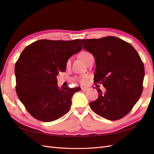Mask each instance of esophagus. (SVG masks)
I'll return each instance as SVG.
<instances>
[{
    "label": "esophagus",
    "instance_id": "34e87169",
    "mask_svg": "<svg viewBox=\"0 0 154 154\" xmlns=\"http://www.w3.org/2000/svg\"><path fill=\"white\" fill-rule=\"evenodd\" d=\"M87 90H88V88H87V87H82V91L85 92V91H87Z\"/></svg>",
    "mask_w": 154,
    "mask_h": 154
}]
</instances>
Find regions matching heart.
I'll return each mask as SVG.
<instances>
[{"label": "heart", "instance_id": "obj_1", "mask_svg": "<svg viewBox=\"0 0 154 154\" xmlns=\"http://www.w3.org/2000/svg\"><path fill=\"white\" fill-rule=\"evenodd\" d=\"M91 55L92 54L90 53L87 52V51H83V52L81 53L80 56V58H82V60H83V61L85 63H86L88 58L90 56H91ZM71 58H69V59L67 60V61L66 62V66L67 67H69L70 66V65H71ZM87 78H88V76L87 75H83V76L79 78L78 80L79 82L81 83V84L84 85V84H85V83H87Z\"/></svg>", "mask_w": 154, "mask_h": 154}]
</instances>
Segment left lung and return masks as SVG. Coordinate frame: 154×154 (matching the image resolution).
<instances>
[{
	"mask_svg": "<svg viewBox=\"0 0 154 154\" xmlns=\"http://www.w3.org/2000/svg\"><path fill=\"white\" fill-rule=\"evenodd\" d=\"M82 41L95 58L94 83L106 89L103 93L97 88L98 97L89 103L91 109L106 119H122L142 94L144 68L140 57L131 44L116 36Z\"/></svg>",
	"mask_w": 154,
	"mask_h": 154,
	"instance_id": "left-lung-1",
	"label": "left lung"
}]
</instances>
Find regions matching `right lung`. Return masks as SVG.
<instances>
[{
	"label": "right lung",
	"mask_w": 154,
	"mask_h": 154,
	"mask_svg": "<svg viewBox=\"0 0 154 154\" xmlns=\"http://www.w3.org/2000/svg\"><path fill=\"white\" fill-rule=\"evenodd\" d=\"M83 47L80 39L40 40L27 45L15 63L16 92L27 112L44 122L57 120L71 109L72 97L81 87L70 88L57 85L59 71Z\"/></svg>",
	"instance_id": "right-lung-1"
}]
</instances>
